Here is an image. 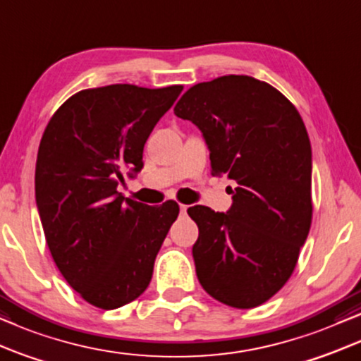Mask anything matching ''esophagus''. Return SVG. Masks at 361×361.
<instances>
[{"label":"esophagus","mask_w":361,"mask_h":361,"mask_svg":"<svg viewBox=\"0 0 361 361\" xmlns=\"http://www.w3.org/2000/svg\"><path fill=\"white\" fill-rule=\"evenodd\" d=\"M186 209H188V206H186V204H180V211H181V213H186Z\"/></svg>","instance_id":"esophagus-1"}]
</instances>
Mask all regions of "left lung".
Listing matches in <instances>:
<instances>
[{
    "label": "left lung",
    "mask_w": 361,
    "mask_h": 361,
    "mask_svg": "<svg viewBox=\"0 0 361 361\" xmlns=\"http://www.w3.org/2000/svg\"><path fill=\"white\" fill-rule=\"evenodd\" d=\"M176 117L203 133L213 175L236 181L226 213L191 206L200 284L234 309L264 304L289 281L312 223V150L299 112L272 85L223 75L186 90Z\"/></svg>",
    "instance_id": "left-lung-1"
}]
</instances>
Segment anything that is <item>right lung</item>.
<instances>
[{
	"label": "right lung",
	"instance_id": "add662e5",
	"mask_svg": "<svg viewBox=\"0 0 361 361\" xmlns=\"http://www.w3.org/2000/svg\"><path fill=\"white\" fill-rule=\"evenodd\" d=\"M181 85L130 84L80 90L57 109L41 138L36 204L47 247L77 294L114 310L142 295L180 208L118 193L143 168V147Z\"/></svg>",
	"mask_w": 361,
	"mask_h": 361
}]
</instances>
